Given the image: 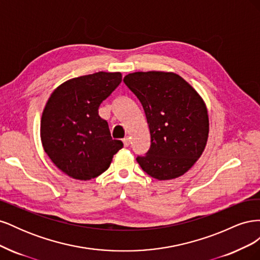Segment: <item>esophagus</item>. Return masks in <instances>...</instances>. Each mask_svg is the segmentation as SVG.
<instances>
[{"label":"esophagus","instance_id":"esophagus-1","mask_svg":"<svg viewBox=\"0 0 260 260\" xmlns=\"http://www.w3.org/2000/svg\"><path fill=\"white\" fill-rule=\"evenodd\" d=\"M122 142H123V145H124L125 147L129 146V144H130V138H129V137L123 138V139H122Z\"/></svg>","mask_w":260,"mask_h":260}]
</instances>
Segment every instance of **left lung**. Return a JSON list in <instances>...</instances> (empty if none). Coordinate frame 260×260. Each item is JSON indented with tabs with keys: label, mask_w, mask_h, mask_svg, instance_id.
I'll return each instance as SVG.
<instances>
[{
	"label": "left lung",
	"mask_w": 260,
	"mask_h": 260,
	"mask_svg": "<svg viewBox=\"0 0 260 260\" xmlns=\"http://www.w3.org/2000/svg\"><path fill=\"white\" fill-rule=\"evenodd\" d=\"M143 106L151 147L137 161L148 176L171 180L184 175L207 144L205 102L182 77L166 72H138L123 78Z\"/></svg>",
	"instance_id": "left-lung-1"
}]
</instances>
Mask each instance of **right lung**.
<instances>
[{
  "instance_id": "add662e5",
  "label": "right lung",
  "mask_w": 260,
  "mask_h": 260,
  "mask_svg": "<svg viewBox=\"0 0 260 260\" xmlns=\"http://www.w3.org/2000/svg\"><path fill=\"white\" fill-rule=\"evenodd\" d=\"M120 73L99 72L58 85L43 109L40 136L44 152L59 170L76 180H91L108 169L122 148L113 140L99 107L120 84Z\"/></svg>"
}]
</instances>
